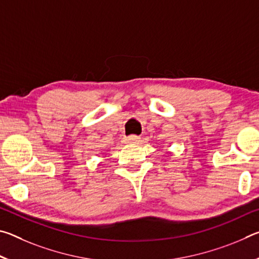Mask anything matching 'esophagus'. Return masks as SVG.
<instances>
[{"label":"esophagus","mask_w":259,"mask_h":259,"mask_svg":"<svg viewBox=\"0 0 259 259\" xmlns=\"http://www.w3.org/2000/svg\"><path fill=\"white\" fill-rule=\"evenodd\" d=\"M138 139H139V137L138 136H130V137H128V138H125L124 139V142L125 143H136V142H138Z\"/></svg>","instance_id":"esophagus-1"}]
</instances>
